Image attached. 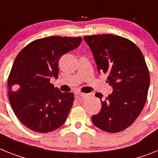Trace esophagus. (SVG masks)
<instances>
[{
    "instance_id": "34e87169",
    "label": "esophagus",
    "mask_w": 158,
    "mask_h": 158,
    "mask_svg": "<svg viewBox=\"0 0 158 158\" xmlns=\"http://www.w3.org/2000/svg\"><path fill=\"white\" fill-rule=\"evenodd\" d=\"M78 98H82V99H86L87 98H89V94H82V93H79L77 94Z\"/></svg>"
}]
</instances>
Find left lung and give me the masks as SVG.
Listing matches in <instances>:
<instances>
[{"label": "left lung", "mask_w": 158, "mask_h": 158, "mask_svg": "<svg viewBox=\"0 0 158 158\" xmlns=\"http://www.w3.org/2000/svg\"><path fill=\"white\" fill-rule=\"evenodd\" d=\"M98 72L108 75L113 92L102 101L99 113L92 116L94 124L102 131L115 133L131 126L146 102L149 73L141 51L127 39L114 35L85 36Z\"/></svg>", "instance_id": "1"}]
</instances>
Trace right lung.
<instances>
[{
    "label": "right lung",
    "instance_id": "obj_1",
    "mask_svg": "<svg viewBox=\"0 0 158 158\" xmlns=\"http://www.w3.org/2000/svg\"><path fill=\"white\" fill-rule=\"evenodd\" d=\"M81 41V37L44 38L31 42L17 56L8 78L9 99L18 119L32 131L47 133L64 123L74 94L60 92L50 78L58 77L60 57Z\"/></svg>",
    "mask_w": 158,
    "mask_h": 158
}]
</instances>
